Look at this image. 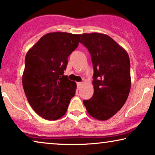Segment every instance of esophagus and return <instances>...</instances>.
Listing matches in <instances>:
<instances>
[{
	"instance_id": "esophagus-1",
	"label": "esophagus",
	"mask_w": 155,
	"mask_h": 155,
	"mask_svg": "<svg viewBox=\"0 0 155 155\" xmlns=\"http://www.w3.org/2000/svg\"><path fill=\"white\" fill-rule=\"evenodd\" d=\"M82 82H77V87H78V89H80L82 87Z\"/></svg>"
}]
</instances>
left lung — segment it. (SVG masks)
<instances>
[{
	"label": "left lung",
	"instance_id": "8db88e82",
	"mask_svg": "<svg viewBox=\"0 0 155 155\" xmlns=\"http://www.w3.org/2000/svg\"><path fill=\"white\" fill-rule=\"evenodd\" d=\"M80 43L90 52L94 69V94L83 104L90 116L106 120L115 115L128 99L131 86L128 54L104 34H83Z\"/></svg>",
	"mask_w": 155,
	"mask_h": 155
}]
</instances>
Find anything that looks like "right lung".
<instances>
[{
    "label": "right lung",
    "mask_w": 155,
    "mask_h": 155,
    "mask_svg": "<svg viewBox=\"0 0 155 155\" xmlns=\"http://www.w3.org/2000/svg\"><path fill=\"white\" fill-rule=\"evenodd\" d=\"M80 37L66 32L48 33L27 53L23 89L34 111L46 120L64 116L75 96L76 83L63 73Z\"/></svg>",
    "instance_id": "right-lung-1"
}]
</instances>
